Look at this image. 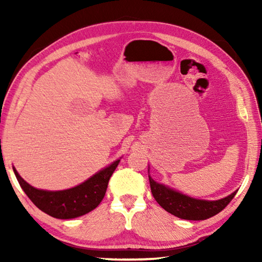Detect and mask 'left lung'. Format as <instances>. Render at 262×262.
<instances>
[{"label": "left lung", "instance_id": "1", "mask_svg": "<svg viewBox=\"0 0 262 262\" xmlns=\"http://www.w3.org/2000/svg\"><path fill=\"white\" fill-rule=\"evenodd\" d=\"M150 188L155 200L163 209L179 219L189 221H202L219 214L232 200L236 192L231 193L221 200L209 201L190 198L164 184H159L149 176Z\"/></svg>", "mask_w": 262, "mask_h": 262}]
</instances>
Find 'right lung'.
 <instances>
[{
    "label": "right lung",
    "instance_id": "obj_1",
    "mask_svg": "<svg viewBox=\"0 0 262 262\" xmlns=\"http://www.w3.org/2000/svg\"><path fill=\"white\" fill-rule=\"evenodd\" d=\"M119 163L120 159H117L84 183L63 190L35 188L21 178L15 167L12 168L20 187L39 209L55 219L70 220L85 215L99 206L105 196L111 176Z\"/></svg>",
    "mask_w": 262,
    "mask_h": 262
}]
</instances>
